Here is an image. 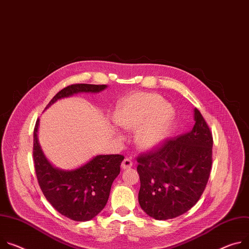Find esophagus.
I'll use <instances>...</instances> for the list:
<instances>
[{"label": "esophagus", "instance_id": "obj_1", "mask_svg": "<svg viewBox=\"0 0 249 249\" xmlns=\"http://www.w3.org/2000/svg\"><path fill=\"white\" fill-rule=\"evenodd\" d=\"M132 165H133V162L130 159H128V158H126V159H124L121 164V168H122V170H127V169L131 168Z\"/></svg>", "mask_w": 249, "mask_h": 249}]
</instances>
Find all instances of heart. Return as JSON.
I'll use <instances>...</instances> for the list:
<instances>
[{"label": "heart", "instance_id": "1", "mask_svg": "<svg viewBox=\"0 0 249 249\" xmlns=\"http://www.w3.org/2000/svg\"><path fill=\"white\" fill-rule=\"evenodd\" d=\"M175 116L174 107L160 95L138 92L128 95L118 104L113 120L123 130H136L135 144L141 150L151 151L167 138ZM116 137L122 139L119 134Z\"/></svg>", "mask_w": 249, "mask_h": 249}]
</instances>
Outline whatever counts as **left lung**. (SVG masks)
<instances>
[{
	"label": "left lung",
	"mask_w": 249,
	"mask_h": 249,
	"mask_svg": "<svg viewBox=\"0 0 249 249\" xmlns=\"http://www.w3.org/2000/svg\"><path fill=\"white\" fill-rule=\"evenodd\" d=\"M194 120L189 133L137 160L140 207L155 219H171L187 213L206 189L213 163V135L196 108Z\"/></svg>",
	"instance_id": "8db88e82"
}]
</instances>
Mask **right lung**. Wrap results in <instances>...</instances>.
Wrapping results in <instances>:
<instances>
[{"instance_id":"right-lung-1","label":"right lung","mask_w":249,"mask_h":249,"mask_svg":"<svg viewBox=\"0 0 249 249\" xmlns=\"http://www.w3.org/2000/svg\"><path fill=\"white\" fill-rule=\"evenodd\" d=\"M105 84H73L63 88L51 100L47 110L57 100L77 93H98ZM39 119L34 131V160L39 187L51 205L62 215L75 221L94 218L106 206L111 186L120 173L122 155H97L72 170L54 167L44 155L38 141Z\"/></svg>"}]
</instances>
